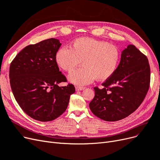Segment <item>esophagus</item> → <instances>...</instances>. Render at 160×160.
Here are the masks:
<instances>
[{
	"instance_id": "1",
	"label": "esophagus",
	"mask_w": 160,
	"mask_h": 160,
	"mask_svg": "<svg viewBox=\"0 0 160 160\" xmlns=\"http://www.w3.org/2000/svg\"><path fill=\"white\" fill-rule=\"evenodd\" d=\"M75 88H76V91H81V90H84L85 88H84V87H82V86H76Z\"/></svg>"
}]
</instances>
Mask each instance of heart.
<instances>
[{"label":"heart","mask_w":160,"mask_h":160,"mask_svg":"<svg viewBox=\"0 0 160 160\" xmlns=\"http://www.w3.org/2000/svg\"><path fill=\"white\" fill-rule=\"evenodd\" d=\"M55 58L57 64L66 72L72 70L82 61L83 66L70 72L68 79L74 84L84 86L95 78L104 80L114 74L120 52L116 46L105 41L82 37L74 40L70 48H59Z\"/></svg>","instance_id":"heart-1"}]
</instances>
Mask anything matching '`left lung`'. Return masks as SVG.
<instances>
[{
    "mask_svg": "<svg viewBox=\"0 0 160 160\" xmlns=\"http://www.w3.org/2000/svg\"><path fill=\"white\" fill-rule=\"evenodd\" d=\"M150 82V68L146 56L134 45L122 52L116 70L102 84L95 87V96L89 104L93 114L100 119L114 122L130 115L145 98Z\"/></svg>",
    "mask_w": 160,
    "mask_h": 160,
    "instance_id": "left-lung-1",
    "label": "left lung"
}]
</instances>
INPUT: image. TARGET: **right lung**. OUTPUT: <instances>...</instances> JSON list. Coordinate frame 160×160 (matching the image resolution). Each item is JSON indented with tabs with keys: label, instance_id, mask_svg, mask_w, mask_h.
<instances>
[{
	"label": "right lung",
	"instance_id": "obj_1",
	"mask_svg": "<svg viewBox=\"0 0 160 160\" xmlns=\"http://www.w3.org/2000/svg\"><path fill=\"white\" fill-rule=\"evenodd\" d=\"M60 40L49 38L28 45L16 56L10 66V84L15 100L30 117L49 122L62 115L68 107L72 84L66 82L56 61Z\"/></svg>",
	"mask_w": 160,
	"mask_h": 160
}]
</instances>
